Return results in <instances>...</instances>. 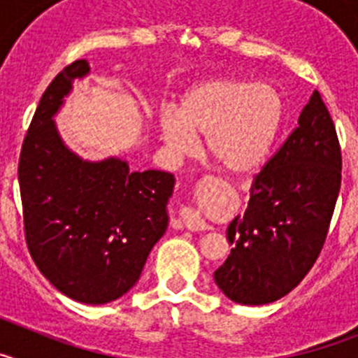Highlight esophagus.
I'll return each instance as SVG.
<instances>
[{"label":"esophagus","instance_id":"34e87169","mask_svg":"<svg viewBox=\"0 0 358 358\" xmlns=\"http://www.w3.org/2000/svg\"><path fill=\"white\" fill-rule=\"evenodd\" d=\"M179 215H181V222L186 229H189V231L208 229V224L204 222V218L201 217V213H199L195 208H192V206L181 208Z\"/></svg>","mask_w":358,"mask_h":358}]
</instances>
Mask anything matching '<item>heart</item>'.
<instances>
[{"label":"heart","mask_w":358,"mask_h":358,"mask_svg":"<svg viewBox=\"0 0 358 358\" xmlns=\"http://www.w3.org/2000/svg\"><path fill=\"white\" fill-rule=\"evenodd\" d=\"M283 123V98L271 84L220 77L194 85L177 106L163 110L159 131L173 157L197 150L195 136H204L206 150L226 172L248 176L267 159Z\"/></svg>","instance_id":"obj_1"}]
</instances>
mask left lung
Returning a JSON list of instances; mask_svg holds the SVG:
<instances>
[{
  "label": "left lung",
  "instance_id": "1",
  "mask_svg": "<svg viewBox=\"0 0 358 358\" xmlns=\"http://www.w3.org/2000/svg\"><path fill=\"white\" fill-rule=\"evenodd\" d=\"M343 154L330 110L314 91L299 125L252 177L248 210L227 227L231 255L215 283L240 305H267L299 285L327 242Z\"/></svg>",
  "mask_w": 358,
  "mask_h": 358
}]
</instances>
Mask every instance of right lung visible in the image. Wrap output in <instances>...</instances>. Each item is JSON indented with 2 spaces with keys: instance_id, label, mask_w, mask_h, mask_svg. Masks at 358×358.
<instances>
[{
  "instance_id": "1",
  "label": "right lung",
  "mask_w": 358,
  "mask_h": 358,
  "mask_svg": "<svg viewBox=\"0 0 358 358\" xmlns=\"http://www.w3.org/2000/svg\"><path fill=\"white\" fill-rule=\"evenodd\" d=\"M87 71L80 59L50 82L24 136L17 176L31 260L64 296L103 305L140 280L169 226L176 179L161 170L131 172L115 157L87 163L62 145L52 116Z\"/></svg>"
}]
</instances>
